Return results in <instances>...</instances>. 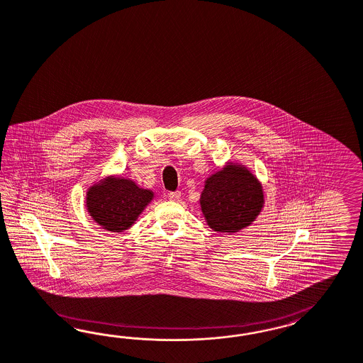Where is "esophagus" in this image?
<instances>
[{"instance_id":"esophagus-1","label":"esophagus","mask_w":363,"mask_h":363,"mask_svg":"<svg viewBox=\"0 0 363 363\" xmlns=\"http://www.w3.org/2000/svg\"><path fill=\"white\" fill-rule=\"evenodd\" d=\"M169 199L170 201H174V202H178L179 199H181V191H172V193H169Z\"/></svg>"}]
</instances>
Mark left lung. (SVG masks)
<instances>
[{"instance_id": "obj_1", "label": "left lung", "mask_w": 363, "mask_h": 363, "mask_svg": "<svg viewBox=\"0 0 363 363\" xmlns=\"http://www.w3.org/2000/svg\"><path fill=\"white\" fill-rule=\"evenodd\" d=\"M199 206L211 230L234 234L250 226L264 210V186L247 166L228 161L206 177Z\"/></svg>"}]
</instances>
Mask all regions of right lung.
<instances>
[{
    "label": "right lung",
    "instance_id": "obj_1",
    "mask_svg": "<svg viewBox=\"0 0 363 363\" xmlns=\"http://www.w3.org/2000/svg\"><path fill=\"white\" fill-rule=\"evenodd\" d=\"M154 196L152 189H143L129 177L109 174L88 187L85 208L102 229L122 233L132 228Z\"/></svg>",
    "mask_w": 363,
    "mask_h": 363
}]
</instances>
